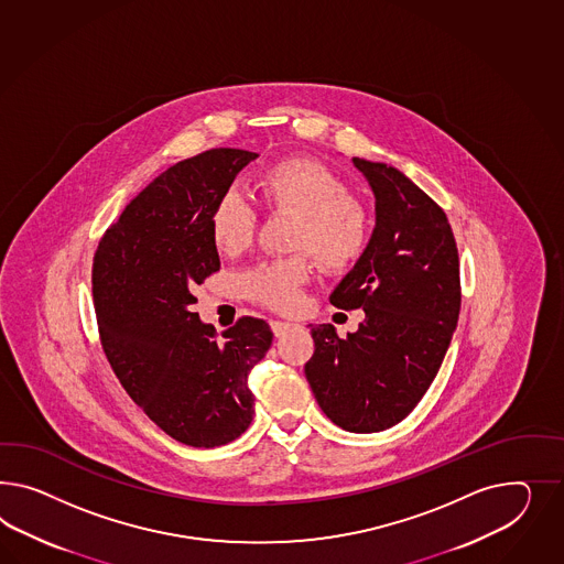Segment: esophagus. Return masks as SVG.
I'll return each instance as SVG.
<instances>
[{
	"mask_svg": "<svg viewBox=\"0 0 564 564\" xmlns=\"http://www.w3.org/2000/svg\"><path fill=\"white\" fill-rule=\"evenodd\" d=\"M291 328H293V324H291V322H271V330H273L274 336H283L285 333H290Z\"/></svg>",
	"mask_w": 564,
	"mask_h": 564,
	"instance_id": "1",
	"label": "esophagus"
}]
</instances>
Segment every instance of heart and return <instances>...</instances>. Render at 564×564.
<instances>
[{"label":"heart","instance_id":"b5f03b06","mask_svg":"<svg viewBox=\"0 0 564 564\" xmlns=\"http://www.w3.org/2000/svg\"><path fill=\"white\" fill-rule=\"evenodd\" d=\"M257 188L269 212L297 215L291 246L305 252L252 267L242 274V290L257 304L291 312L310 276L307 252L328 273L349 271L369 248L371 219L352 198L349 183L314 158L293 155L274 162L260 172ZM257 228L259 209L243 193L229 188L217 198L209 231L219 252L240 254L254 240Z\"/></svg>","mask_w":564,"mask_h":564}]
</instances>
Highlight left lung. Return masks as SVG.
<instances>
[{"label":"left lung","instance_id":"1","mask_svg":"<svg viewBox=\"0 0 564 564\" xmlns=\"http://www.w3.org/2000/svg\"><path fill=\"white\" fill-rule=\"evenodd\" d=\"M376 195L369 248L330 295L366 312L357 333L312 326L305 378L345 431L397 425L425 397L456 330L462 288L456 238L442 207L397 167L352 158Z\"/></svg>","mask_w":564,"mask_h":564}]
</instances>
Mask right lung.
<instances>
[{"mask_svg":"<svg viewBox=\"0 0 564 564\" xmlns=\"http://www.w3.org/2000/svg\"><path fill=\"white\" fill-rule=\"evenodd\" d=\"M257 158L215 148L167 167L94 254L91 297L108 364L139 409L191 447L226 445L252 423L248 376L273 343L259 318L242 316L217 336L193 312V291L219 271L215 203Z\"/></svg>","mask_w":564,"mask_h":564,"instance_id":"1","label":"right lung"}]
</instances>
